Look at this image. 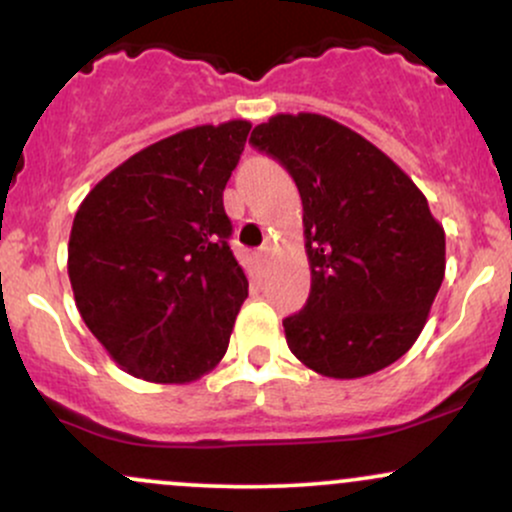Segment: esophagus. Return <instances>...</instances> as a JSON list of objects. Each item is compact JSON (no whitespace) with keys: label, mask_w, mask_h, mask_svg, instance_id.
<instances>
[{"label":"esophagus","mask_w":512,"mask_h":512,"mask_svg":"<svg viewBox=\"0 0 512 512\" xmlns=\"http://www.w3.org/2000/svg\"><path fill=\"white\" fill-rule=\"evenodd\" d=\"M269 260V248H262L260 252H257V262H260V267H264Z\"/></svg>","instance_id":"34e87169"}]
</instances>
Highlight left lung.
I'll return each mask as SVG.
<instances>
[{
  "instance_id": "8db88e82",
  "label": "left lung",
  "mask_w": 512,
  "mask_h": 512,
  "mask_svg": "<svg viewBox=\"0 0 512 512\" xmlns=\"http://www.w3.org/2000/svg\"><path fill=\"white\" fill-rule=\"evenodd\" d=\"M250 144L289 170L303 202L310 296L284 320L291 354L337 380L395 363L419 339L445 276V231L424 192L325 115H274Z\"/></svg>"
}]
</instances>
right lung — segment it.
Returning a JSON list of instances; mask_svg holds the SVG:
<instances>
[{
    "label": "right lung",
    "instance_id": "right-lung-1",
    "mask_svg": "<svg viewBox=\"0 0 512 512\" xmlns=\"http://www.w3.org/2000/svg\"><path fill=\"white\" fill-rule=\"evenodd\" d=\"M248 120L182 129L129 156L74 216L67 272L93 337L134 378L192 383L228 349L248 298L223 190Z\"/></svg>",
    "mask_w": 512,
    "mask_h": 512
}]
</instances>
